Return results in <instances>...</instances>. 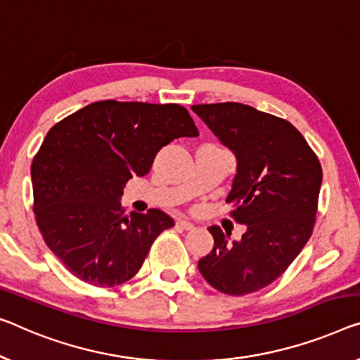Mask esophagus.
<instances>
[{"instance_id":"34e87169","label":"esophagus","mask_w":360,"mask_h":360,"mask_svg":"<svg viewBox=\"0 0 360 360\" xmlns=\"http://www.w3.org/2000/svg\"><path fill=\"white\" fill-rule=\"evenodd\" d=\"M176 226L181 228V229H186V231H191V229H194V224H192L191 221H187V219H178Z\"/></svg>"}]
</instances>
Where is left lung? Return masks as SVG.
I'll return each instance as SVG.
<instances>
[{
	"label": "left lung",
	"mask_w": 360,
	"mask_h": 360,
	"mask_svg": "<svg viewBox=\"0 0 360 360\" xmlns=\"http://www.w3.org/2000/svg\"><path fill=\"white\" fill-rule=\"evenodd\" d=\"M192 111L236 155L238 173L226 197L233 218L248 226L228 243L210 226L214 245L198 270L219 292L244 296L280 278L314 231L321 166L291 122L249 105H194Z\"/></svg>",
	"instance_id": "left-lung-1"
}]
</instances>
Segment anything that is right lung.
<instances>
[{
	"mask_svg": "<svg viewBox=\"0 0 360 360\" xmlns=\"http://www.w3.org/2000/svg\"><path fill=\"white\" fill-rule=\"evenodd\" d=\"M198 131L184 106L103 100L48 131L32 162L34 213L48 248L89 284L112 288L141 270L153 240L173 228L158 208L126 217L120 198L158 150Z\"/></svg>",
	"mask_w": 360,
	"mask_h": 360,
	"instance_id": "add662e5",
	"label": "right lung"
}]
</instances>
